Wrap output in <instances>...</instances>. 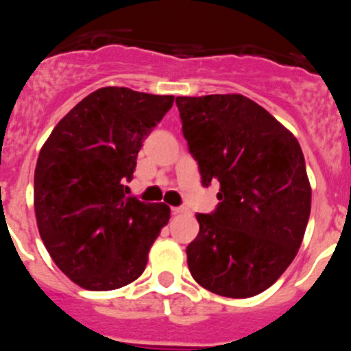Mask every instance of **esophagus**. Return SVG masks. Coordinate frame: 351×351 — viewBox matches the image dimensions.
<instances>
[{"label":"esophagus","mask_w":351,"mask_h":351,"mask_svg":"<svg viewBox=\"0 0 351 351\" xmlns=\"http://www.w3.org/2000/svg\"><path fill=\"white\" fill-rule=\"evenodd\" d=\"M171 211H172V215H180V213H184V211H186V208L174 206V208H171Z\"/></svg>","instance_id":"1"}]
</instances>
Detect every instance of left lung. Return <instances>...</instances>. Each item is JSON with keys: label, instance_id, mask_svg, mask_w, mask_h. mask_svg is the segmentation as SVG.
Instances as JSON below:
<instances>
[{"label": "left lung", "instance_id": "1", "mask_svg": "<svg viewBox=\"0 0 351 351\" xmlns=\"http://www.w3.org/2000/svg\"><path fill=\"white\" fill-rule=\"evenodd\" d=\"M201 184H220L215 211L197 213L187 266L203 289L230 298L265 292L297 256L311 186L297 138L251 99L177 97Z\"/></svg>", "mask_w": 351, "mask_h": 351}]
</instances>
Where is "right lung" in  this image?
Segmentation results:
<instances>
[{"mask_svg": "<svg viewBox=\"0 0 351 351\" xmlns=\"http://www.w3.org/2000/svg\"><path fill=\"white\" fill-rule=\"evenodd\" d=\"M172 104V95L99 88L59 121L40 150L34 176L40 239L82 289L116 290L145 271L171 208L126 196L124 182Z\"/></svg>", "mask_w": 351, "mask_h": 351, "instance_id": "1", "label": "right lung"}]
</instances>
